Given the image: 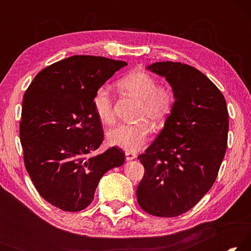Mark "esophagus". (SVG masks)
Here are the masks:
<instances>
[{"instance_id": "34e87169", "label": "esophagus", "mask_w": 251, "mask_h": 251, "mask_svg": "<svg viewBox=\"0 0 251 251\" xmlns=\"http://www.w3.org/2000/svg\"><path fill=\"white\" fill-rule=\"evenodd\" d=\"M125 155H126V160H133V159L136 158V154H135V152L126 151Z\"/></svg>"}]
</instances>
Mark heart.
<instances>
[{
    "mask_svg": "<svg viewBox=\"0 0 251 251\" xmlns=\"http://www.w3.org/2000/svg\"><path fill=\"white\" fill-rule=\"evenodd\" d=\"M123 92L141 100L135 124H120L107 133L108 144L126 151H137L147 143L152 131V124H165L175 106V94L171 87L158 85L154 76L145 71L136 70L117 80ZM93 108L104 124L114 121L113 97L106 86H100L93 95Z\"/></svg>",
    "mask_w": 251,
    "mask_h": 251,
    "instance_id": "b5f03b06",
    "label": "heart"
}]
</instances>
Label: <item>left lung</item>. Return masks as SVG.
<instances>
[{"instance_id": "8db88e82", "label": "left lung", "mask_w": 251, "mask_h": 251, "mask_svg": "<svg viewBox=\"0 0 251 251\" xmlns=\"http://www.w3.org/2000/svg\"><path fill=\"white\" fill-rule=\"evenodd\" d=\"M175 94L173 113L138 159L145 168L137 201L157 217H177L196 205L217 178L227 148L228 110L218 87L193 66L157 62Z\"/></svg>"}]
</instances>
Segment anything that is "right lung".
Listing matches in <instances>:
<instances>
[{"label": "right lung", "instance_id": "add662e5", "mask_svg": "<svg viewBox=\"0 0 251 251\" xmlns=\"http://www.w3.org/2000/svg\"><path fill=\"white\" fill-rule=\"evenodd\" d=\"M126 65L124 61L75 55L42 70L25 92L20 123L24 165L50 205L64 211L85 209L104 174L124 164L125 152L118 147L88 155L104 139L93 95Z\"/></svg>", "mask_w": 251, "mask_h": 251}]
</instances>
